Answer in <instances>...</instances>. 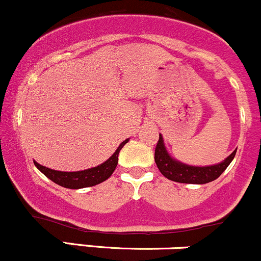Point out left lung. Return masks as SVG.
<instances>
[{
	"mask_svg": "<svg viewBox=\"0 0 261 261\" xmlns=\"http://www.w3.org/2000/svg\"><path fill=\"white\" fill-rule=\"evenodd\" d=\"M237 149H234L223 162L214 164V166H189V164L174 160L167 152L163 137L160 134V140H158L154 149V162L160 172L169 180L185 182V184H206V182L216 180L218 176L222 174L234 158Z\"/></svg>",
	"mask_w": 261,
	"mask_h": 261,
	"instance_id": "8db88e82",
	"label": "left lung"
}]
</instances>
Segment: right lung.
<instances>
[{
	"mask_svg": "<svg viewBox=\"0 0 261 261\" xmlns=\"http://www.w3.org/2000/svg\"><path fill=\"white\" fill-rule=\"evenodd\" d=\"M128 142V139L122 141L116 151L114 152L112 157L107 160L104 163L99 164L93 168L80 170V172H60V170H54L46 167L41 166L34 161L35 167L40 170L43 174L49 178L50 180L56 182L58 185L67 188V189H82L87 187H94V185L100 184L104 180H107L118 166L119 161V152L124 147L125 143Z\"/></svg>",
	"mask_w": 261,
	"mask_h": 261,
	"instance_id": "1",
	"label": "right lung"
}]
</instances>
